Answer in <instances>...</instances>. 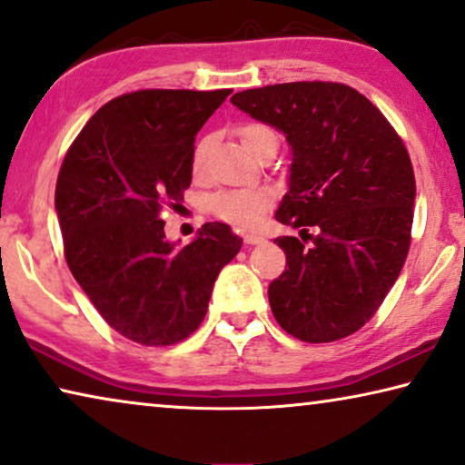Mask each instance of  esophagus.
Segmentation results:
<instances>
[{
  "mask_svg": "<svg viewBox=\"0 0 465 465\" xmlns=\"http://www.w3.org/2000/svg\"><path fill=\"white\" fill-rule=\"evenodd\" d=\"M265 238L261 233H246L244 235V242L246 244H261V242H263Z\"/></svg>",
  "mask_w": 465,
  "mask_h": 465,
  "instance_id": "34e87169",
  "label": "esophagus"
}]
</instances>
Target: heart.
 <instances>
[{
    "label": "heart",
    "mask_w": 465,
    "mask_h": 465,
    "mask_svg": "<svg viewBox=\"0 0 465 465\" xmlns=\"http://www.w3.org/2000/svg\"><path fill=\"white\" fill-rule=\"evenodd\" d=\"M265 133H272V130L267 126H261V124H244V126L238 128V136L246 149ZM202 158H204V145H198L193 153L195 173L202 168ZM270 193L265 189H232V192H221L214 195L213 211L219 219L227 221V223L248 227L257 223L261 213L270 206Z\"/></svg>",
    "instance_id": "heart-1"
}]
</instances>
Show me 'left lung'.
Segmentation results:
<instances>
[{
    "mask_svg": "<svg viewBox=\"0 0 465 465\" xmlns=\"http://www.w3.org/2000/svg\"><path fill=\"white\" fill-rule=\"evenodd\" d=\"M232 103L280 130L291 147L276 221L301 238L273 240L289 267L267 291L273 318L307 343L351 335L407 261L415 204L407 147L381 111L345 84H276L242 90Z\"/></svg>",
    "mask_w": 465,
    "mask_h": 465,
    "instance_id": "obj_1",
    "label": "left lung"
}]
</instances>
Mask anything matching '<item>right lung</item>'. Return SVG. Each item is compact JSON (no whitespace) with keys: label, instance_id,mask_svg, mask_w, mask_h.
Listing matches in <instances>:
<instances>
[{"label":"right lung","instance_id":"right-lung-1","mask_svg":"<svg viewBox=\"0 0 465 465\" xmlns=\"http://www.w3.org/2000/svg\"><path fill=\"white\" fill-rule=\"evenodd\" d=\"M232 90H139L96 111L64 155L54 208L64 259L111 329L173 345L206 316L219 272L240 252L225 223L181 246L160 211L192 185L193 141ZM174 206V204H173Z\"/></svg>","mask_w":465,"mask_h":465}]
</instances>
